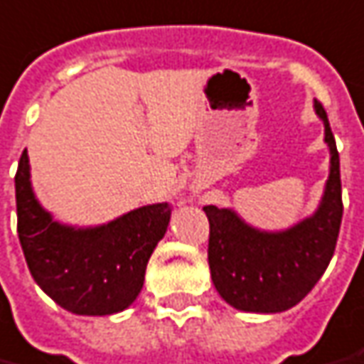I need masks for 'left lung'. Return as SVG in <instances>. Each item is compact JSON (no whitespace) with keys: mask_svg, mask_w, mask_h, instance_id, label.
Wrapping results in <instances>:
<instances>
[{"mask_svg":"<svg viewBox=\"0 0 364 364\" xmlns=\"http://www.w3.org/2000/svg\"><path fill=\"white\" fill-rule=\"evenodd\" d=\"M323 120L331 165L321 203L311 217L288 230L266 232L246 225L232 208L207 205L208 268L215 288L228 306L250 314H279L297 306L327 270L343 217L339 151L327 112Z\"/></svg>","mask_w":364,"mask_h":364,"instance_id":"obj_1","label":"left lung"}]
</instances>
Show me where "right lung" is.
I'll return each mask as SVG.
<instances>
[{
    "mask_svg": "<svg viewBox=\"0 0 364 364\" xmlns=\"http://www.w3.org/2000/svg\"><path fill=\"white\" fill-rule=\"evenodd\" d=\"M15 200L19 242L33 279L76 315H112L134 304L144 288L147 260L171 218L169 205L156 203L108 225H60L33 193L27 149L15 173Z\"/></svg>",
    "mask_w": 364,
    "mask_h": 364,
    "instance_id": "obj_1",
    "label": "right lung"
}]
</instances>
